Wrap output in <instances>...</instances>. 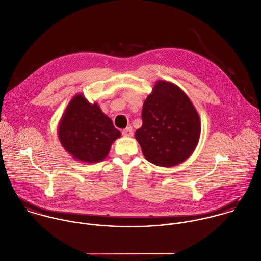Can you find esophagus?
Masks as SVG:
<instances>
[{
    "label": "esophagus",
    "mask_w": 261,
    "mask_h": 261,
    "mask_svg": "<svg viewBox=\"0 0 261 261\" xmlns=\"http://www.w3.org/2000/svg\"><path fill=\"white\" fill-rule=\"evenodd\" d=\"M122 134H123L124 136H126V137H132V136H133V129H132V127L129 126V127H127L126 129H124V130L122 131Z\"/></svg>",
    "instance_id": "34e87169"
}]
</instances>
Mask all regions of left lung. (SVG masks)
<instances>
[{
    "label": "left lung",
    "instance_id": "1",
    "mask_svg": "<svg viewBox=\"0 0 261 261\" xmlns=\"http://www.w3.org/2000/svg\"><path fill=\"white\" fill-rule=\"evenodd\" d=\"M141 128L135 138L145 158L161 167L184 162L198 144L201 122L185 92L171 82L156 81L145 99Z\"/></svg>",
    "mask_w": 261,
    "mask_h": 261
}]
</instances>
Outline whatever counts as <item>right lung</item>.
Here are the masks:
<instances>
[{
	"label": "right lung",
	"mask_w": 261,
	"mask_h": 261,
	"mask_svg": "<svg viewBox=\"0 0 261 261\" xmlns=\"http://www.w3.org/2000/svg\"><path fill=\"white\" fill-rule=\"evenodd\" d=\"M120 136L121 132L98 103H90L82 93L71 99L59 121L61 144L74 159L83 163L104 160Z\"/></svg>",
	"instance_id": "right-lung-1"
}]
</instances>
